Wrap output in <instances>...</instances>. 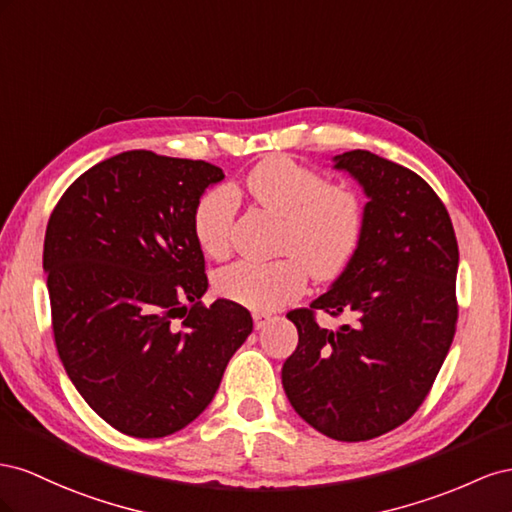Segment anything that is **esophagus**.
<instances>
[{"label": "esophagus", "instance_id": "34e87169", "mask_svg": "<svg viewBox=\"0 0 512 512\" xmlns=\"http://www.w3.org/2000/svg\"><path fill=\"white\" fill-rule=\"evenodd\" d=\"M270 319H272V315H270V313H261V311H255V313H253L255 328H264Z\"/></svg>", "mask_w": 512, "mask_h": 512}]
</instances>
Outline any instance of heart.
<instances>
[{
	"mask_svg": "<svg viewBox=\"0 0 512 512\" xmlns=\"http://www.w3.org/2000/svg\"><path fill=\"white\" fill-rule=\"evenodd\" d=\"M244 191L283 216L272 261L240 259L216 274L218 294L255 311L296 300L309 283L339 276L354 259L367 229V203L352 186L330 184L326 173L287 156H268L244 178ZM238 197L218 184L203 191L193 210L201 251L221 259L231 251Z\"/></svg>",
	"mask_w": 512,
	"mask_h": 512,
	"instance_id": "1",
	"label": "heart"
}]
</instances>
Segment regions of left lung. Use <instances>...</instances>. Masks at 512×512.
Here are the masks:
<instances>
[{
    "label": "left lung",
    "instance_id": "8db88e82",
    "mask_svg": "<svg viewBox=\"0 0 512 512\" xmlns=\"http://www.w3.org/2000/svg\"><path fill=\"white\" fill-rule=\"evenodd\" d=\"M369 195L367 229L337 283L289 311L298 347L283 388L313 429L367 442L410 420L455 339L459 246L444 201L418 173L367 150L334 158ZM338 318L321 329L316 311Z\"/></svg>",
    "mask_w": 512,
    "mask_h": 512
}]
</instances>
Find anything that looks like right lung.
<instances>
[{"instance_id": "right-lung-1", "label": "right lung", "mask_w": 512, "mask_h": 512, "mask_svg": "<svg viewBox=\"0 0 512 512\" xmlns=\"http://www.w3.org/2000/svg\"><path fill=\"white\" fill-rule=\"evenodd\" d=\"M221 180L206 160L122 152L81 173L51 212L42 268L57 354L124 435L154 440L193 422L253 330L242 304L201 300L193 210Z\"/></svg>"}]
</instances>
